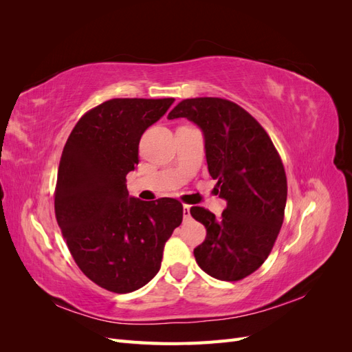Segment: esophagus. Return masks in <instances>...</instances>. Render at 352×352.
<instances>
[{"label":"esophagus","mask_w":352,"mask_h":352,"mask_svg":"<svg viewBox=\"0 0 352 352\" xmlns=\"http://www.w3.org/2000/svg\"><path fill=\"white\" fill-rule=\"evenodd\" d=\"M184 219H190V206H184Z\"/></svg>","instance_id":"obj_1"}]
</instances>
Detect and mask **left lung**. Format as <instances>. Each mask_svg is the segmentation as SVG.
Masks as SVG:
<instances>
[{"label": "left lung", "instance_id": "1", "mask_svg": "<svg viewBox=\"0 0 352 352\" xmlns=\"http://www.w3.org/2000/svg\"><path fill=\"white\" fill-rule=\"evenodd\" d=\"M185 117L204 135L208 172L226 201L221 217L202 207L190 216L206 226L207 238L194 250L211 278L235 282L269 257L283 223L287 185L282 160L254 117L221 98L179 102L167 119Z\"/></svg>", "mask_w": 352, "mask_h": 352}]
</instances>
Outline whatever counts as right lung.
Listing matches in <instances>:
<instances>
[{
  "mask_svg": "<svg viewBox=\"0 0 352 352\" xmlns=\"http://www.w3.org/2000/svg\"><path fill=\"white\" fill-rule=\"evenodd\" d=\"M175 98H114L85 114L63 150L56 217L74 261L104 289L127 294L158 273L163 250L182 223L177 199L131 197L126 175L140 163L142 133Z\"/></svg>",
  "mask_w": 352,
  "mask_h": 352,
  "instance_id": "1",
  "label": "right lung"
}]
</instances>
